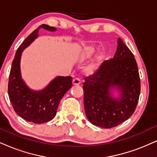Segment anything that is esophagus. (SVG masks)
<instances>
[{
    "mask_svg": "<svg viewBox=\"0 0 157 157\" xmlns=\"http://www.w3.org/2000/svg\"><path fill=\"white\" fill-rule=\"evenodd\" d=\"M80 83H81V81L80 79H78V78H75L74 80H72V85H80Z\"/></svg>",
    "mask_w": 157,
    "mask_h": 157,
    "instance_id": "obj_1",
    "label": "esophagus"
}]
</instances>
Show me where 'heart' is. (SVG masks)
Wrapping results in <instances>:
<instances>
[{"instance_id":"obj_1","label":"heart","mask_w":157,"mask_h":157,"mask_svg":"<svg viewBox=\"0 0 157 157\" xmlns=\"http://www.w3.org/2000/svg\"><path fill=\"white\" fill-rule=\"evenodd\" d=\"M97 49L95 47L93 46H86L84 48L82 49L80 51V53H78V59L81 61L88 60V59H90L91 57L93 56V55L95 54L96 52ZM102 59V56H97V58L96 59V60L94 61H93L92 63H90L88 66H87L85 69V72L88 75H91L93 74L100 64L101 61Z\"/></svg>"}]
</instances>
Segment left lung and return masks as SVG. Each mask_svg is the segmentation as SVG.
Instances as JSON below:
<instances>
[{
    "label": "left lung",
    "instance_id": "1",
    "mask_svg": "<svg viewBox=\"0 0 157 157\" xmlns=\"http://www.w3.org/2000/svg\"><path fill=\"white\" fill-rule=\"evenodd\" d=\"M85 80V114L93 124L114 128L133 114L140 92L139 73L133 54L120 38L114 57ZM114 88L119 91V97L112 94Z\"/></svg>",
    "mask_w": 157,
    "mask_h": 157
}]
</instances>
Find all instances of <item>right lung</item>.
Here are the masks:
<instances>
[{
	"label": "right lung",
	"instance_id": "add662e5",
	"mask_svg": "<svg viewBox=\"0 0 157 157\" xmlns=\"http://www.w3.org/2000/svg\"><path fill=\"white\" fill-rule=\"evenodd\" d=\"M40 29L54 32L56 28L41 25L33 32L18 48L10 71L8 93L15 112L24 120L36 124L47 122L56 114L59 102L72 88V77L59 76L40 90H32L21 75V53L38 37Z\"/></svg>",
	"mask_w": 157,
	"mask_h": 157
}]
</instances>
